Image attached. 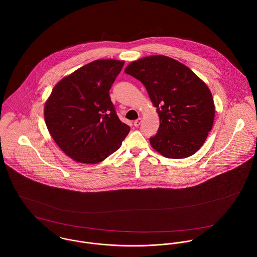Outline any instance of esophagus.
<instances>
[{
    "instance_id": "1",
    "label": "esophagus",
    "mask_w": 257,
    "mask_h": 257,
    "mask_svg": "<svg viewBox=\"0 0 257 257\" xmlns=\"http://www.w3.org/2000/svg\"><path fill=\"white\" fill-rule=\"evenodd\" d=\"M141 123H142V118H141V117H139L138 119H136V120L134 121V125H135L136 127H138Z\"/></svg>"
}]
</instances>
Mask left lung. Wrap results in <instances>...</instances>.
Instances as JSON below:
<instances>
[{"label":"left lung","instance_id":"obj_1","mask_svg":"<svg viewBox=\"0 0 257 257\" xmlns=\"http://www.w3.org/2000/svg\"><path fill=\"white\" fill-rule=\"evenodd\" d=\"M124 72L146 87L159 116V128L149 140L162 156L182 159L206 142L215 119V103L206 83L183 63L165 55L131 62Z\"/></svg>","mask_w":257,"mask_h":257}]
</instances>
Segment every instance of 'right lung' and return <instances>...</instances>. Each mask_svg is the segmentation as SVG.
<instances>
[{"instance_id": "1", "label": "right lung", "mask_w": 257, "mask_h": 257, "mask_svg": "<svg viewBox=\"0 0 257 257\" xmlns=\"http://www.w3.org/2000/svg\"><path fill=\"white\" fill-rule=\"evenodd\" d=\"M124 61L99 59L62 78L44 105L47 130L74 161L96 164L116 151L130 133L119 120L110 91Z\"/></svg>"}]
</instances>
